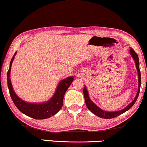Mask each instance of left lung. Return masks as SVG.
Here are the masks:
<instances>
[{
    "label": "left lung",
    "mask_w": 147,
    "mask_h": 147,
    "mask_svg": "<svg viewBox=\"0 0 147 147\" xmlns=\"http://www.w3.org/2000/svg\"><path fill=\"white\" fill-rule=\"evenodd\" d=\"M129 53H130L131 56L132 57L133 59H134L135 64H136V67L137 69V71H138V92H137V94L134 98V100H132V102L129 103L128 105L125 107L124 109H123L119 110V111H104V110L101 109L100 108H99L98 106L96 105V104L94 103L92 100H90V97H89L88 92L86 86H84V96L85 98V102L86 105L88 109L90 111L98 116L99 117L104 118V119H111V118L115 117L117 116H119L123 113H125V111H128V110L130 109L134 105V104L136 102L137 98H138L139 92H140V84H141V76H140V68H139V59L138 55L135 53V51L133 50L132 48H130V50H129Z\"/></svg>",
    "instance_id": "obj_1"
}]
</instances>
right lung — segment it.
I'll return each instance as SVG.
<instances>
[{"label":"right lung","mask_w":147,"mask_h":147,"mask_svg":"<svg viewBox=\"0 0 147 147\" xmlns=\"http://www.w3.org/2000/svg\"><path fill=\"white\" fill-rule=\"evenodd\" d=\"M16 53L17 52H15L13 58L11 59L10 65H9V69L7 72V84H8L9 93H10L13 102L22 113L34 119H47L55 115L62 107L64 95L72 82L74 81V76H69V77L63 79L58 84L55 94L47 101L40 102V103L39 102L34 103V102H26L20 98L16 94L13 90L11 81V69Z\"/></svg>","instance_id":"1"}]
</instances>
